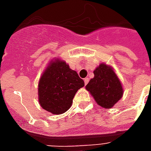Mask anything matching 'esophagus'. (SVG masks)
<instances>
[{"mask_svg": "<svg viewBox=\"0 0 151 151\" xmlns=\"http://www.w3.org/2000/svg\"><path fill=\"white\" fill-rule=\"evenodd\" d=\"M84 82H85L86 85V84L88 83V82H89V78H86L84 79Z\"/></svg>", "mask_w": 151, "mask_h": 151, "instance_id": "obj_1", "label": "esophagus"}]
</instances>
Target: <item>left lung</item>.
Segmentation results:
<instances>
[{
    "label": "left lung",
    "mask_w": 151,
    "mask_h": 151,
    "mask_svg": "<svg viewBox=\"0 0 151 151\" xmlns=\"http://www.w3.org/2000/svg\"><path fill=\"white\" fill-rule=\"evenodd\" d=\"M86 89L100 107L111 108L122 98L124 91L120 79L111 66L102 63L94 71Z\"/></svg>",
    "instance_id": "left-lung-1"
}]
</instances>
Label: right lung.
<instances>
[{"instance_id":"right-lung-1","label":"right lung","mask_w":151,"mask_h":151,"mask_svg":"<svg viewBox=\"0 0 151 151\" xmlns=\"http://www.w3.org/2000/svg\"><path fill=\"white\" fill-rule=\"evenodd\" d=\"M84 85V81L65 61H51L39 82L40 106L52 114L64 113L72 106L76 92Z\"/></svg>"}]
</instances>
